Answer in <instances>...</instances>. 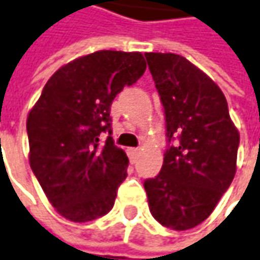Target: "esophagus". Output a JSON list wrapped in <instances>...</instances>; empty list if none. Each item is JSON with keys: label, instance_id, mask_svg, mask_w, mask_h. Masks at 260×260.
I'll return each instance as SVG.
<instances>
[{"label": "esophagus", "instance_id": "1", "mask_svg": "<svg viewBox=\"0 0 260 260\" xmlns=\"http://www.w3.org/2000/svg\"><path fill=\"white\" fill-rule=\"evenodd\" d=\"M138 154H140V148H128V156H129L131 161H135Z\"/></svg>", "mask_w": 260, "mask_h": 260}]
</instances>
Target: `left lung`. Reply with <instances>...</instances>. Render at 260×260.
Wrapping results in <instances>:
<instances>
[{
    "label": "left lung",
    "mask_w": 260,
    "mask_h": 260,
    "mask_svg": "<svg viewBox=\"0 0 260 260\" xmlns=\"http://www.w3.org/2000/svg\"><path fill=\"white\" fill-rule=\"evenodd\" d=\"M165 109L169 145L160 174L144 182L150 212L185 231L209 218L237 169L240 134L225 95L203 70L172 53L145 54Z\"/></svg>",
    "instance_id": "8db88e82"
}]
</instances>
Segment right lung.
<instances>
[{
	"mask_svg": "<svg viewBox=\"0 0 260 260\" xmlns=\"http://www.w3.org/2000/svg\"><path fill=\"white\" fill-rule=\"evenodd\" d=\"M141 53L101 50L61 66L27 115L29 163L54 209L72 222L112 210L126 178V153L112 137L110 106L145 72Z\"/></svg>",
	"mask_w": 260,
	"mask_h": 260,
	"instance_id": "add662e5",
	"label": "right lung"
}]
</instances>
